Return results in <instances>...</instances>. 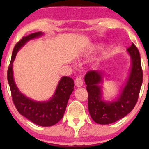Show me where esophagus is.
I'll return each mask as SVG.
<instances>
[{
  "mask_svg": "<svg viewBox=\"0 0 149 149\" xmlns=\"http://www.w3.org/2000/svg\"><path fill=\"white\" fill-rule=\"evenodd\" d=\"M75 84L77 87H81L83 86V78L81 76H78L75 80Z\"/></svg>",
  "mask_w": 149,
  "mask_h": 149,
  "instance_id": "esophagus-1",
  "label": "esophagus"
}]
</instances>
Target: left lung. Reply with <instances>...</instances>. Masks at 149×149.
Listing matches in <instances>:
<instances>
[{
    "label": "left lung",
    "mask_w": 149,
    "mask_h": 149,
    "mask_svg": "<svg viewBox=\"0 0 149 149\" xmlns=\"http://www.w3.org/2000/svg\"><path fill=\"white\" fill-rule=\"evenodd\" d=\"M127 51L131 58V70L125 86L115 101L104 102L102 100V93L100 85L102 82V71L90 70L85 75L88 112L93 120L98 124H110L119 120L130 113L137 103L143 82L141 57L133 43Z\"/></svg>",
    "instance_id": "1"
}]
</instances>
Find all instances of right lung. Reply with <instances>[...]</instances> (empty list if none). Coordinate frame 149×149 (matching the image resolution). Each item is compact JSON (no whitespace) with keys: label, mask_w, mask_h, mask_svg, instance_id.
<instances>
[{"label":"right lung","mask_w":149,"mask_h":149,"mask_svg":"<svg viewBox=\"0 0 149 149\" xmlns=\"http://www.w3.org/2000/svg\"><path fill=\"white\" fill-rule=\"evenodd\" d=\"M42 34L43 33L40 31L32 33L22 37V40L16 43L12 52L7 78L11 91L12 100L18 112L34 124L47 127L58 123L63 117L69 97L74 88L73 80L68 76L61 78L52 98L49 101L40 102L28 98L20 92L15 84L13 75V62L18 51L28 41Z\"/></svg>","instance_id":"add662e5"}]
</instances>
